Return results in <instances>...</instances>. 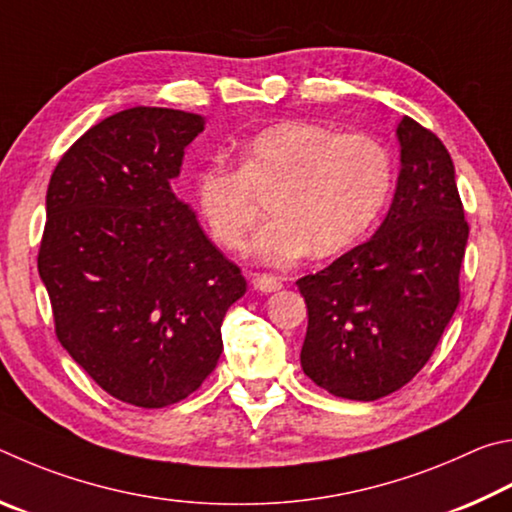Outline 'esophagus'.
<instances>
[{
	"label": "esophagus",
	"mask_w": 512,
	"mask_h": 512,
	"mask_svg": "<svg viewBox=\"0 0 512 512\" xmlns=\"http://www.w3.org/2000/svg\"><path fill=\"white\" fill-rule=\"evenodd\" d=\"M251 285H254V290L258 292H276L283 288V283L276 279L272 274H254V279H251Z\"/></svg>",
	"instance_id": "esophagus-1"
}]
</instances>
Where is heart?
<instances>
[{"label":"heart","instance_id":"1","mask_svg":"<svg viewBox=\"0 0 512 512\" xmlns=\"http://www.w3.org/2000/svg\"><path fill=\"white\" fill-rule=\"evenodd\" d=\"M393 166L387 148L366 134H337L310 121H285L251 137L240 166L213 157L193 177L197 209L211 236L245 249L263 213L254 251L272 265L308 254H335L360 240L389 197Z\"/></svg>","mask_w":512,"mask_h":512}]
</instances>
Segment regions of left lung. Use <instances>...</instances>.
Segmentation results:
<instances>
[{
  "instance_id": "1",
  "label": "left lung",
  "mask_w": 512,
  "mask_h": 512,
  "mask_svg": "<svg viewBox=\"0 0 512 512\" xmlns=\"http://www.w3.org/2000/svg\"><path fill=\"white\" fill-rule=\"evenodd\" d=\"M400 175L380 229L297 281L308 306L303 373L337 398L378 400L432 357L461 301L470 227L443 141L398 123Z\"/></svg>"
}]
</instances>
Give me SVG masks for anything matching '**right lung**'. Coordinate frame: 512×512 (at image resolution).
Masks as SVG:
<instances>
[{
	"instance_id": "add662e5",
	"label": "right lung",
	"mask_w": 512,
	"mask_h": 512,
	"mask_svg": "<svg viewBox=\"0 0 512 512\" xmlns=\"http://www.w3.org/2000/svg\"><path fill=\"white\" fill-rule=\"evenodd\" d=\"M204 116L130 107L71 146L47 191L38 272L56 335L112 398L159 409L191 396L247 292L170 188Z\"/></svg>"
}]
</instances>
